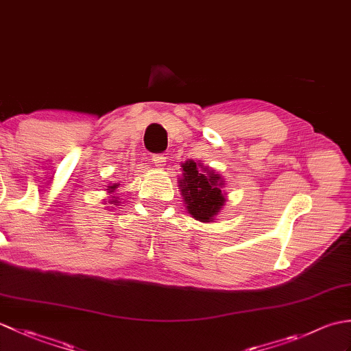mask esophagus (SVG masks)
<instances>
[{
	"mask_svg": "<svg viewBox=\"0 0 351 351\" xmlns=\"http://www.w3.org/2000/svg\"><path fill=\"white\" fill-rule=\"evenodd\" d=\"M152 161L156 167H162L164 164H166V156L162 154H154L152 155Z\"/></svg>",
	"mask_w": 351,
	"mask_h": 351,
	"instance_id": "34e87169",
	"label": "esophagus"
}]
</instances>
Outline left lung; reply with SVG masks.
I'll return each mask as SVG.
<instances>
[{"label":"left lung","instance_id":"1","mask_svg":"<svg viewBox=\"0 0 351 351\" xmlns=\"http://www.w3.org/2000/svg\"><path fill=\"white\" fill-rule=\"evenodd\" d=\"M181 167L184 173L178 181L191 217L205 223L214 221V217L226 202V197L221 193V176L208 167L200 171L202 164H196L193 160L185 161Z\"/></svg>","mask_w":351,"mask_h":351}]
</instances>
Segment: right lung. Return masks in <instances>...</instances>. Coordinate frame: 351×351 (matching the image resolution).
I'll use <instances>...</instances> for the list:
<instances>
[{
	"instance_id": "obj_1",
	"label": "right lung",
	"mask_w": 351,
	"mask_h": 351,
	"mask_svg": "<svg viewBox=\"0 0 351 351\" xmlns=\"http://www.w3.org/2000/svg\"><path fill=\"white\" fill-rule=\"evenodd\" d=\"M119 185H121V184H111L110 187H108V189H106V190L110 193V195H113V193L119 189ZM116 195H117V193H116ZM108 204H111V205H117V204H119V197H117V196H113V199H111Z\"/></svg>"
}]
</instances>
